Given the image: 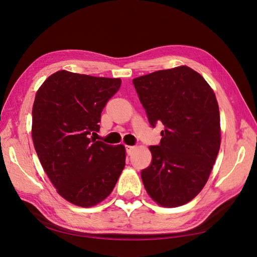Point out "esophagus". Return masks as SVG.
<instances>
[{
    "label": "esophagus",
    "instance_id": "34e87169",
    "mask_svg": "<svg viewBox=\"0 0 257 257\" xmlns=\"http://www.w3.org/2000/svg\"><path fill=\"white\" fill-rule=\"evenodd\" d=\"M125 149H126V152L130 154L131 152H133L136 149V147H134V146H125Z\"/></svg>",
    "mask_w": 257,
    "mask_h": 257
}]
</instances>
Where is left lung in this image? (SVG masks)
Segmentation results:
<instances>
[{"instance_id": "obj_1", "label": "left lung", "mask_w": 257, "mask_h": 257, "mask_svg": "<svg viewBox=\"0 0 257 257\" xmlns=\"http://www.w3.org/2000/svg\"><path fill=\"white\" fill-rule=\"evenodd\" d=\"M152 126L161 122L159 146L142 170L145 189L161 207L176 208L196 197L207 183L221 145L220 110L212 88L181 65L133 79Z\"/></svg>"}]
</instances>
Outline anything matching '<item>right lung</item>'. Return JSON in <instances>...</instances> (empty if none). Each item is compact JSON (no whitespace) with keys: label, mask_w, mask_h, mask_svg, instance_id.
Here are the masks:
<instances>
[{"label":"right lung","mask_w":257,"mask_h":257,"mask_svg":"<svg viewBox=\"0 0 257 257\" xmlns=\"http://www.w3.org/2000/svg\"><path fill=\"white\" fill-rule=\"evenodd\" d=\"M120 78L67 71L50 75L37 90L32 139L41 164L60 196L82 208L110 195L125 166V147L95 141L100 113L120 89Z\"/></svg>","instance_id":"1"}]
</instances>
